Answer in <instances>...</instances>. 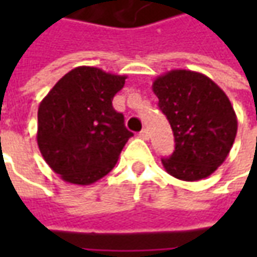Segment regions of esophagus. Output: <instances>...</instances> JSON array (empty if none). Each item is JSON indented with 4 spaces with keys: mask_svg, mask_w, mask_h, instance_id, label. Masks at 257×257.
<instances>
[{
    "mask_svg": "<svg viewBox=\"0 0 257 257\" xmlns=\"http://www.w3.org/2000/svg\"><path fill=\"white\" fill-rule=\"evenodd\" d=\"M139 136H140V137H142L143 140H149V137H150V133H149V130H146V128H144V130H142V132H140V134H139Z\"/></svg>",
    "mask_w": 257,
    "mask_h": 257,
    "instance_id": "obj_1",
    "label": "esophagus"
}]
</instances>
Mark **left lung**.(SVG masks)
Returning <instances> with one entry per match:
<instances>
[{"label":"left lung","mask_w":257,"mask_h":257,"mask_svg":"<svg viewBox=\"0 0 257 257\" xmlns=\"http://www.w3.org/2000/svg\"><path fill=\"white\" fill-rule=\"evenodd\" d=\"M159 108L174 136V152L162 159L170 176L196 182L209 177L230 153L237 117L222 88L207 75L172 70L153 81Z\"/></svg>","instance_id":"left-lung-1"}]
</instances>
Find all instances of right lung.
<instances>
[{
    "label": "right lung",
    "instance_id": "obj_1",
    "mask_svg": "<svg viewBox=\"0 0 257 257\" xmlns=\"http://www.w3.org/2000/svg\"><path fill=\"white\" fill-rule=\"evenodd\" d=\"M127 75L75 67L57 81L38 107V149L67 183L87 186L111 172L133 136L113 98Z\"/></svg>",
    "mask_w": 257,
    "mask_h": 257
}]
</instances>
